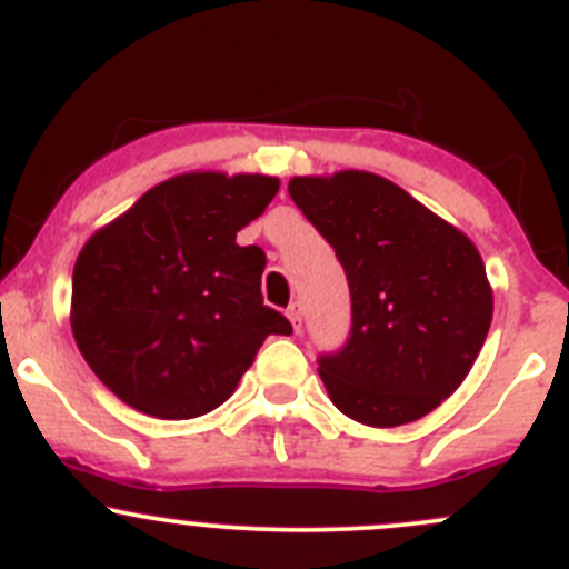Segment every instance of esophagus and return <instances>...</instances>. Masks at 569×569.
<instances>
[{
  "label": "esophagus",
  "instance_id": "obj_1",
  "mask_svg": "<svg viewBox=\"0 0 569 569\" xmlns=\"http://www.w3.org/2000/svg\"><path fill=\"white\" fill-rule=\"evenodd\" d=\"M286 317H289L291 328H295L297 333H300V328H302V308H300V302H291L289 311H286Z\"/></svg>",
  "mask_w": 569,
  "mask_h": 569
}]
</instances>
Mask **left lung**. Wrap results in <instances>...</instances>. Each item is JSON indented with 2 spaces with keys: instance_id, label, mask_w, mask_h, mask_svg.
Returning <instances> with one entry per match:
<instances>
[{
  "instance_id": "1",
  "label": "left lung",
  "mask_w": 569,
  "mask_h": 569,
  "mask_svg": "<svg viewBox=\"0 0 569 569\" xmlns=\"http://www.w3.org/2000/svg\"><path fill=\"white\" fill-rule=\"evenodd\" d=\"M289 194L350 283V339L319 358L333 406L369 428L431 413L467 378L492 325L478 247L372 172L291 178Z\"/></svg>"
}]
</instances>
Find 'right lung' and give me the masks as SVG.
<instances>
[{
	"mask_svg": "<svg viewBox=\"0 0 569 569\" xmlns=\"http://www.w3.org/2000/svg\"><path fill=\"white\" fill-rule=\"evenodd\" d=\"M278 189L269 174H174L82 244L71 333L121 402L202 417L233 395L269 333H291L263 306V250L236 244Z\"/></svg>",
	"mask_w": 569,
	"mask_h": 569,
	"instance_id": "obj_1",
	"label": "right lung"
}]
</instances>
